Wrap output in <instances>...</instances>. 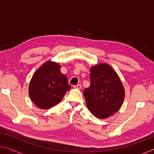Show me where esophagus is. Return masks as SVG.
I'll return each instance as SVG.
<instances>
[{
    "label": "esophagus",
    "instance_id": "obj_1",
    "mask_svg": "<svg viewBox=\"0 0 154 154\" xmlns=\"http://www.w3.org/2000/svg\"><path fill=\"white\" fill-rule=\"evenodd\" d=\"M73 88H77V89H81V88H82V85H81V84L75 85H73Z\"/></svg>",
    "mask_w": 154,
    "mask_h": 154
}]
</instances>
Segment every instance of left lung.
I'll use <instances>...</instances> for the list:
<instances>
[{"mask_svg":"<svg viewBox=\"0 0 154 154\" xmlns=\"http://www.w3.org/2000/svg\"><path fill=\"white\" fill-rule=\"evenodd\" d=\"M90 85L83 90L85 103L94 116L105 119L119 110L124 99V89L114 70L106 64L91 68Z\"/></svg>","mask_w":154,"mask_h":154,"instance_id":"8db88e82","label":"left lung"}]
</instances>
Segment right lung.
<instances>
[{
    "mask_svg": "<svg viewBox=\"0 0 154 154\" xmlns=\"http://www.w3.org/2000/svg\"><path fill=\"white\" fill-rule=\"evenodd\" d=\"M59 64L49 61L33 75L29 85V95L38 107L48 109L60 101L71 86L60 72Z\"/></svg>",
    "mask_w": 154,
    "mask_h": 154,
    "instance_id": "1",
    "label": "right lung"
}]
</instances>
